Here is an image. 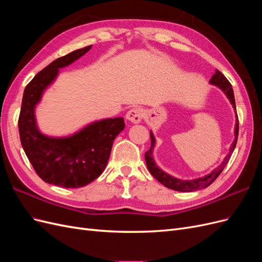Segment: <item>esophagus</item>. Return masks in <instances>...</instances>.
I'll use <instances>...</instances> for the list:
<instances>
[{
  "instance_id": "1",
  "label": "esophagus",
  "mask_w": 262,
  "mask_h": 262,
  "mask_svg": "<svg viewBox=\"0 0 262 262\" xmlns=\"http://www.w3.org/2000/svg\"><path fill=\"white\" fill-rule=\"evenodd\" d=\"M144 116V112L143 109L140 107H134L132 109H130L128 113L125 115V118L132 123H140L142 118Z\"/></svg>"
}]
</instances>
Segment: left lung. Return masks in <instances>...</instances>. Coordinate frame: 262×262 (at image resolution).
<instances>
[{
	"mask_svg": "<svg viewBox=\"0 0 262 262\" xmlns=\"http://www.w3.org/2000/svg\"><path fill=\"white\" fill-rule=\"evenodd\" d=\"M210 83L214 84V85H217L220 89L226 94V96L228 97L229 101L232 102L233 107L236 110L234 92H233V89H232V85H231V83L228 82L227 78L223 75V73H221L219 70H216L215 74H214L211 77ZM236 117H237V119H236V125H235V140H234L233 144L231 146V150H229V153L224 158L223 163H222L216 169H214L211 173H209L208 176H204L202 178L195 179V180H188V181L187 180H180V179H176V178H173V177L167 175V173L164 172L162 169L158 168L157 166L155 165L154 160L152 157V152H153V148H154V145H155V138H154L152 132H150V147H149L147 152H145V155H144L145 161H146V166H147L149 172L152 173V176L155 179L160 181L162 185H164L165 187H167L169 189L176 190V191L190 192V191H194V190H198V189L207 188L220 176V173L222 172V170L225 168V166L227 165L229 158H231V155L233 153V150L236 146L237 137H238V116H237V113H236Z\"/></svg>",
	"mask_w": 262,
	"mask_h": 262,
	"instance_id": "1",
	"label": "left lung"
}]
</instances>
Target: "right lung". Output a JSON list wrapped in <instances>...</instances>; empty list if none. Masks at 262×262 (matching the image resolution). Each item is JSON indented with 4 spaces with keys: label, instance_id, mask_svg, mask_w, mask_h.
<instances>
[{
    "label": "right lung",
    "instance_id": "add662e5",
    "mask_svg": "<svg viewBox=\"0 0 262 262\" xmlns=\"http://www.w3.org/2000/svg\"><path fill=\"white\" fill-rule=\"evenodd\" d=\"M92 46L51 62L31 80L23 95L18 118L21 146L37 175L48 184L81 188L105 170L114 140L124 129L122 117L94 122L69 138H49L38 131L34 109L41 94L64 68L90 51Z\"/></svg>",
    "mask_w": 262,
    "mask_h": 262
}]
</instances>
